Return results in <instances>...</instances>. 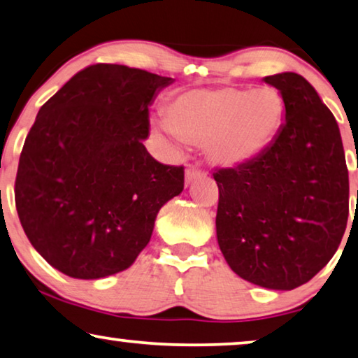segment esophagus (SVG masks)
I'll return each mask as SVG.
<instances>
[{
  "label": "esophagus",
  "mask_w": 358,
  "mask_h": 358,
  "mask_svg": "<svg viewBox=\"0 0 358 358\" xmlns=\"http://www.w3.org/2000/svg\"><path fill=\"white\" fill-rule=\"evenodd\" d=\"M199 178H206V172L204 170H199L196 167H188L185 172V180H186V185L191 183V181L194 180H199Z\"/></svg>",
  "instance_id": "1"
}]
</instances>
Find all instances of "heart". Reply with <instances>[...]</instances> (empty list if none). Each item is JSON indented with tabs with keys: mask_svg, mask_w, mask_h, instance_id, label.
Segmentation results:
<instances>
[{
	"mask_svg": "<svg viewBox=\"0 0 358 358\" xmlns=\"http://www.w3.org/2000/svg\"><path fill=\"white\" fill-rule=\"evenodd\" d=\"M285 118V100L275 87L193 89L165 108V122L186 143L206 145L217 167H238L258 157Z\"/></svg>",
	"mask_w": 358,
	"mask_h": 358,
	"instance_id": "heart-1",
	"label": "heart"
}]
</instances>
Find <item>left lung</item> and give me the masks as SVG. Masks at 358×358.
<instances>
[{"label": "left lung", "mask_w": 358, "mask_h": 358, "mask_svg": "<svg viewBox=\"0 0 358 358\" xmlns=\"http://www.w3.org/2000/svg\"><path fill=\"white\" fill-rule=\"evenodd\" d=\"M285 100V122L258 157L217 169V241L241 279L292 290L339 248L349 217V172L334 115L296 73L266 76Z\"/></svg>", "instance_id": "1"}]
</instances>
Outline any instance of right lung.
<instances>
[{"label":"right lung","mask_w":358,"mask_h":358,"mask_svg":"<svg viewBox=\"0 0 358 358\" xmlns=\"http://www.w3.org/2000/svg\"><path fill=\"white\" fill-rule=\"evenodd\" d=\"M172 78L92 64L42 105L19 159L14 198L40 256L74 279L128 269L160 208L183 191V165L144 148L149 105Z\"/></svg>","instance_id":"obj_1"}]
</instances>
